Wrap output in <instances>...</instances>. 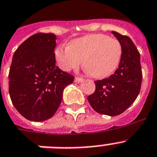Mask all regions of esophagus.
Segmentation results:
<instances>
[{
  "label": "esophagus",
  "instance_id": "1",
  "mask_svg": "<svg viewBox=\"0 0 157 157\" xmlns=\"http://www.w3.org/2000/svg\"><path fill=\"white\" fill-rule=\"evenodd\" d=\"M82 80H83V78L78 77H75V82H82Z\"/></svg>",
  "mask_w": 157,
  "mask_h": 157
}]
</instances>
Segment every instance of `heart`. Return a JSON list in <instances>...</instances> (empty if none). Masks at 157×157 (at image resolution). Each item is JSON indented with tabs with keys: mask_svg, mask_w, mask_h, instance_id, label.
Here are the masks:
<instances>
[{
	"mask_svg": "<svg viewBox=\"0 0 157 157\" xmlns=\"http://www.w3.org/2000/svg\"><path fill=\"white\" fill-rule=\"evenodd\" d=\"M122 54L120 42L104 34H92L72 40L69 46L59 45L55 58L59 67L68 71L83 59V67L95 78L109 76L118 67Z\"/></svg>",
	"mask_w": 157,
	"mask_h": 157,
	"instance_id": "obj_1",
	"label": "heart"
}]
</instances>
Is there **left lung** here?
Wrapping results in <instances>:
<instances>
[{
	"label": "left lung",
	"mask_w": 157,
	"mask_h": 157,
	"mask_svg": "<svg viewBox=\"0 0 157 157\" xmlns=\"http://www.w3.org/2000/svg\"><path fill=\"white\" fill-rule=\"evenodd\" d=\"M112 33L122 48L118 68L109 78L95 81L94 93L87 99L98 113L117 116L126 110L138 96L142 71L140 53L132 40L116 32Z\"/></svg>",
	"instance_id": "1"
}]
</instances>
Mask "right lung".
<instances>
[{"label":"right lung","instance_id":"add662e5","mask_svg":"<svg viewBox=\"0 0 157 157\" xmlns=\"http://www.w3.org/2000/svg\"><path fill=\"white\" fill-rule=\"evenodd\" d=\"M56 36L36 33L19 46L9 74V94L23 117L34 121L51 118L58 109L64 88L73 75L56 66Z\"/></svg>","mask_w":157,"mask_h":157}]
</instances>
